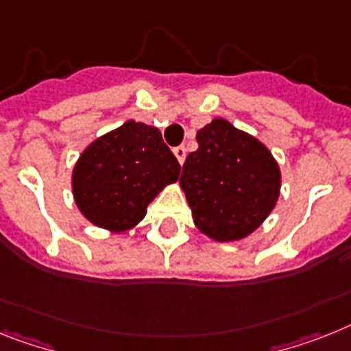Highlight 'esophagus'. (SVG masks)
<instances>
[{
    "label": "esophagus",
    "instance_id": "1",
    "mask_svg": "<svg viewBox=\"0 0 351 351\" xmlns=\"http://www.w3.org/2000/svg\"><path fill=\"white\" fill-rule=\"evenodd\" d=\"M173 156L178 158L179 165H182L184 163V158H186V149H184L182 145H179V147H176V149H173Z\"/></svg>",
    "mask_w": 351,
    "mask_h": 351
}]
</instances>
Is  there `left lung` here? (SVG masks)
<instances>
[{
    "mask_svg": "<svg viewBox=\"0 0 351 351\" xmlns=\"http://www.w3.org/2000/svg\"><path fill=\"white\" fill-rule=\"evenodd\" d=\"M179 179L193 224L215 242L256 231L280 197L282 172L271 150L253 134L215 118L197 132Z\"/></svg>",
    "mask_w": 351,
    "mask_h": 351,
    "instance_id": "1",
    "label": "left lung"
}]
</instances>
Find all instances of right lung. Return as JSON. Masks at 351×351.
<instances>
[{
	"label": "right lung",
	"mask_w": 351,
	"mask_h": 351,
	"mask_svg": "<svg viewBox=\"0 0 351 351\" xmlns=\"http://www.w3.org/2000/svg\"><path fill=\"white\" fill-rule=\"evenodd\" d=\"M179 172L159 129L129 120L82 150L71 172V192L91 224L123 233L143 221L147 206L178 181Z\"/></svg>",
	"instance_id": "1"
}]
</instances>
